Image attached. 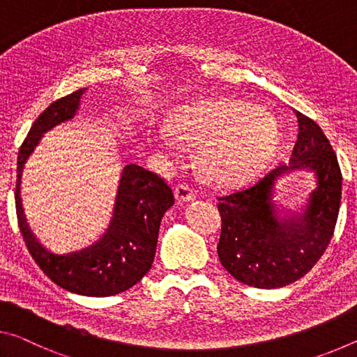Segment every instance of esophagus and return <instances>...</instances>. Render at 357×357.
I'll return each mask as SVG.
<instances>
[{"instance_id":"obj_1","label":"esophagus","mask_w":357,"mask_h":357,"mask_svg":"<svg viewBox=\"0 0 357 357\" xmlns=\"http://www.w3.org/2000/svg\"><path fill=\"white\" fill-rule=\"evenodd\" d=\"M175 195H177V199L180 202H190V201L196 199L197 192H196V190H192L190 185L182 183V185H178L177 188H175Z\"/></svg>"}]
</instances>
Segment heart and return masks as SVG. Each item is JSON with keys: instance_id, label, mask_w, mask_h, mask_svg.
Returning a JSON list of instances; mask_svg holds the SVG:
<instances>
[{"instance_id": "1", "label": "heart", "mask_w": 357, "mask_h": 357, "mask_svg": "<svg viewBox=\"0 0 357 357\" xmlns=\"http://www.w3.org/2000/svg\"><path fill=\"white\" fill-rule=\"evenodd\" d=\"M178 142L202 147L201 166L221 185L250 178L275 153L282 140L277 116L242 99H204L180 109L171 126ZM166 147L175 150L171 139Z\"/></svg>"}]
</instances>
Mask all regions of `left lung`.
I'll list each match as a JSON object with an SVG mask.
<instances>
[{
    "mask_svg": "<svg viewBox=\"0 0 357 357\" xmlns=\"http://www.w3.org/2000/svg\"><path fill=\"white\" fill-rule=\"evenodd\" d=\"M299 132L289 162L220 197L218 258L231 275L261 289L282 288L302 278L334 236L342 199V172L321 128L296 110ZM307 168L317 178L302 214H282L275 197L280 176Z\"/></svg>",
    "mask_w": 357,
    "mask_h": 357,
    "instance_id": "8db88e82",
    "label": "left lung"
}]
</instances>
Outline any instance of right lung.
<instances>
[{
    "label": "right lung",
    "instance_id": "right-lung-1",
    "mask_svg": "<svg viewBox=\"0 0 357 357\" xmlns=\"http://www.w3.org/2000/svg\"><path fill=\"white\" fill-rule=\"evenodd\" d=\"M85 91L82 89L52 102L33 123L17 158L15 207L28 251L52 282L75 294L107 297L130 289L150 271L161 218L174 206V192L156 174L137 165H128L121 172L112 221L95 245L75 253L55 255L38 242L23 217V165L45 131L74 119Z\"/></svg>",
    "mask_w": 357,
    "mask_h": 357
}]
</instances>
